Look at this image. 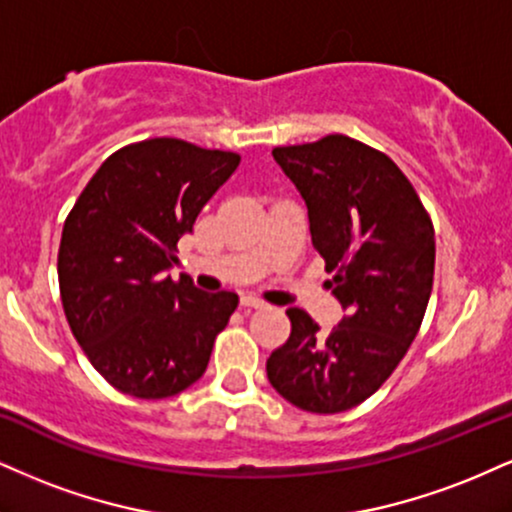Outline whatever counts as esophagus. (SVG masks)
<instances>
[{"label":"esophagus","instance_id":"obj_1","mask_svg":"<svg viewBox=\"0 0 512 512\" xmlns=\"http://www.w3.org/2000/svg\"><path fill=\"white\" fill-rule=\"evenodd\" d=\"M240 307H243V310H262L264 303L262 300L252 298V295H243V298H240Z\"/></svg>","mask_w":512,"mask_h":512}]
</instances>
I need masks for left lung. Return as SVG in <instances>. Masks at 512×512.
<instances>
[{"label": "left lung", "mask_w": 512, "mask_h": 512, "mask_svg": "<svg viewBox=\"0 0 512 512\" xmlns=\"http://www.w3.org/2000/svg\"><path fill=\"white\" fill-rule=\"evenodd\" d=\"M303 195L312 245L346 315L329 334L288 307L291 336L267 360L269 384L295 408L334 415L391 377L420 331L434 281V226L403 171L348 135L274 147Z\"/></svg>", "instance_id": "obj_1"}]
</instances>
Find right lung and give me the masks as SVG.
<instances>
[{"label":"right lung","instance_id":"add662e5","mask_svg":"<svg viewBox=\"0 0 512 512\" xmlns=\"http://www.w3.org/2000/svg\"><path fill=\"white\" fill-rule=\"evenodd\" d=\"M238 164L236 152L143 140L114 152L66 217L61 303L92 367L121 393L169 398L205 374L238 295L205 293L166 272L176 243Z\"/></svg>","mask_w":512,"mask_h":512}]
</instances>
